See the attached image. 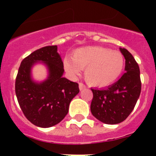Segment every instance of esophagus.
<instances>
[{"label": "esophagus", "mask_w": 156, "mask_h": 156, "mask_svg": "<svg viewBox=\"0 0 156 156\" xmlns=\"http://www.w3.org/2000/svg\"><path fill=\"white\" fill-rule=\"evenodd\" d=\"M85 88H86L85 84H83V83H79V89H80V90H83V89H85Z\"/></svg>", "instance_id": "obj_1"}]
</instances>
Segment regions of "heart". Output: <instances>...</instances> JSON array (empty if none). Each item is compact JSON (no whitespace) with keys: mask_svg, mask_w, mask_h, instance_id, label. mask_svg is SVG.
Wrapping results in <instances>:
<instances>
[{"mask_svg":"<svg viewBox=\"0 0 156 156\" xmlns=\"http://www.w3.org/2000/svg\"><path fill=\"white\" fill-rule=\"evenodd\" d=\"M124 57L120 52L98 46L78 48L72 54V59L64 60V67L73 78L84 70L88 84L93 87H106L116 81L124 69Z\"/></svg>","mask_w":156,"mask_h":156,"instance_id":"b5f03b06","label":"heart"}]
</instances>
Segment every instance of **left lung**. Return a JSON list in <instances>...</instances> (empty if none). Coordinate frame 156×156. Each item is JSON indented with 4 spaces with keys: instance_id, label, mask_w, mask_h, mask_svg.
Masks as SVG:
<instances>
[{
    "instance_id": "1",
    "label": "left lung",
    "mask_w": 156,
    "mask_h": 156,
    "mask_svg": "<svg viewBox=\"0 0 156 156\" xmlns=\"http://www.w3.org/2000/svg\"><path fill=\"white\" fill-rule=\"evenodd\" d=\"M126 59V73L117 82L102 89H91L90 112L103 123L115 125L124 121L134 108L141 93L140 70L132 54L120 48Z\"/></svg>"
}]
</instances>
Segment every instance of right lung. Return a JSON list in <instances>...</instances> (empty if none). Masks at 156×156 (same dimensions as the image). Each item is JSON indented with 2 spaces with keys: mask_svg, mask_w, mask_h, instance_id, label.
I'll list each match as a JSON object with an SVG mask.
<instances>
[{
  "mask_svg": "<svg viewBox=\"0 0 156 156\" xmlns=\"http://www.w3.org/2000/svg\"><path fill=\"white\" fill-rule=\"evenodd\" d=\"M38 63L48 69L47 78L33 79L31 69ZM64 66L57 46L36 50L23 59L15 82V93L25 116L33 125L48 128L61 122L69 112L71 100L79 92L78 84L63 78Z\"/></svg>",
  "mask_w": 156,
  "mask_h": 156,
  "instance_id": "add662e5",
  "label": "right lung"
}]
</instances>
